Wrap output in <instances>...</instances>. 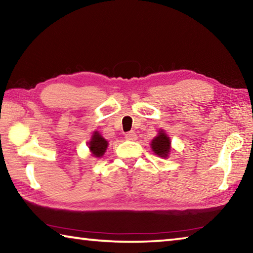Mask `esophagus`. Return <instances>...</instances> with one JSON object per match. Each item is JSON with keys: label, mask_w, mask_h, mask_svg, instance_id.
<instances>
[{"label": "esophagus", "mask_w": 253, "mask_h": 253, "mask_svg": "<svg viewBox=\"0 0 253 253\" xmlns=\"http://www.w3.org/2000/svg\"><path fill=\"white\" fill-rule=\"evenodd\" d=\"M125 137H126V139H128V140H135L137 138V135H136V132L134 130H131V131H128L127 134L125 135Z\"/></svg>", "instance_id": "esophagus-1"}]
</instances>
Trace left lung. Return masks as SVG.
<instances>
[{
	"instance_id": "1",
	"label": "left lung",
	"mask_w": 253,
	"mask_h": 253,
	"mask_svg": "<svg viewBox=\"0 0 253 253\" xmlns=\"http://www.w3.org/2000/svg\"><path fill=\"white\" fill-rule=\"evenodd\" d=\"M172 140L165 130H158L157 136L154 137L151 142V148L154 154L162 158H169L170 151H172Z\"/></svg>"
}]
</instances>
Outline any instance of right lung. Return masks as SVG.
<instances>
[{
	"mask_svg": "<svg viewBox=\"0 0 253 253\" xmlns=\"http://www.w3.org/2000/svg\"><path fill=\"white\" fill-rule=\"evenodd\" d=\"M108 140H106L98 130L92 132L91 138L88 142V147L93 157H102L108 147Z\"/></svg>",
	"mask_w": 253,
	"mask_h": 253,
	"instance_id": "add662e5",
	"label": "right lung"
}]
</instances>
